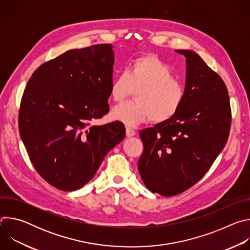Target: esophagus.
<instances>
[{
  "mask_svg": "<svg viewBox=\"0 0 250 250\" xmlns=\"http://www.w3.org/2000/svg\"><path fill=\"white\" fill-rule=\"evenodd\" d=\"M125 134H126L127 137H131V136H133V135L135 134V131H134L132 128L126 126V127H125Z\"/></svg>",
  "mask_w": 250,
  "mask_h": 250,
  "instance_id": "1",
  "label": "esophagus"
}]
</instances>
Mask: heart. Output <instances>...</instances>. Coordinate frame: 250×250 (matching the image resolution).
Listing matches in <instances>:
<instances>
[{
  "label": "heart",
  "instance_id": "1",
  "mask_svg": "<svg viewBox=\"0 0 250 250\" xmlns=\"http://www.w3.org/2000/svg\"><path fill=\"white\" fill-rule=\"evenodd\" d=\"M134 93L133 102L114 106L111 117L127 126H135L151 120L162 123L172 118L184 101L183 84L173 77L168 64L155 55L134 58L126 71H122L112 81L110 95L121 102Z\"/></svg>",
  "mask_w": 250,
  "mask_h": 250
}]
</instances>
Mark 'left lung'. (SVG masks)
Returning a JSON list of instances; mask_svg holds the SVG:
<instances>
[{
	"mask_svg": "<svg viewBox=\"0 0 250 250\" xmlns=\"http://www.w3.org/2000/svg\"><path fill=\"white\" fill-rule=\"evenodd\" d=\"M186 57L184 101L169 120L139 132L145 150L138 171L146 188L161 196L180 194L196 184L224 149L231 111L227 86L193 50Z\"/></svg>",
	"mask_w": 250,
	"mask_h": 250,
	"instance_id": "obj_1",
	"label": "left lung"
}]
</instances>
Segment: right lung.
<instances>
[{
	"instance_id": "add662e5",
	"label": "right lung",
	"mask_w": 250,
	"mask_h": 250,
	"mask_svg": "<svg viewBox=\"0 0 250 250\" xmlns=\"http://www.w3.org/2000/svg\"><path fill=\"white\" fill-rule=\"evenodd\" d=\"M112 44L71 49L41 65L24 89L19 128L35 170L53 187L75 191L125 138L122 123L92 125L109 112Z\"/></svg>"
}]
</instances>
